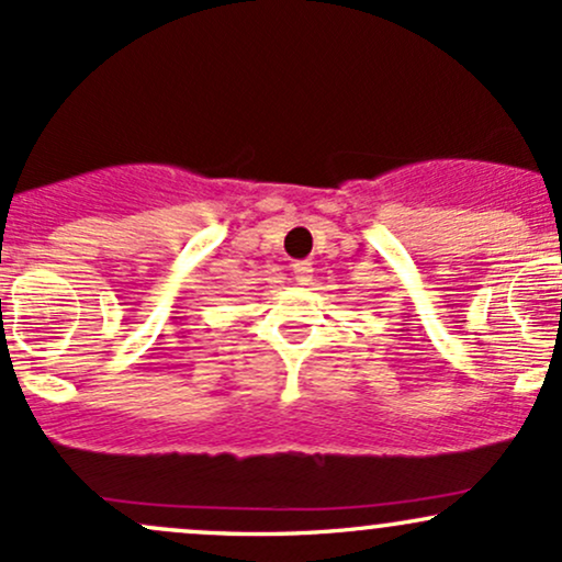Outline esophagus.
<instances>
[{
  "label": "esophagus",
  "mask_w": 562,
  "mask_h": 562,
  "mask_svg": "<svg viewBox=\"0 0 562 562\" xmlns=\"http://www.w3.org/2000/svg\"><path fill=\"white\" fill-rule=\"evenodd\" d=\"M312 272H314L312 261H295V263H293V277H295V282H308V280H312Z\"/></svg>",
  "instance_id": "34e87169"
}]
</instances>
